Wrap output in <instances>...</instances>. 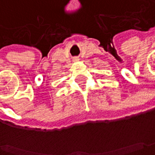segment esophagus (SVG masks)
I'll return each instance as SVG.
<instances>
[{
	"mask_svg": "<svg viewBox=\"0 0 155 155\" xmlns=\"http://www.w3.org/2000/svg\"><path fill=\"white\" fill-rule=\"evenodd\" d=\"M78 60H79V58H77V57L74 58V61H78Z\"/></svg>",
	"mask_w": 155,
	"mask_h": 155,
	"instance_id": "obj_1",
	"label": "esophagus"
}]
</instances>
